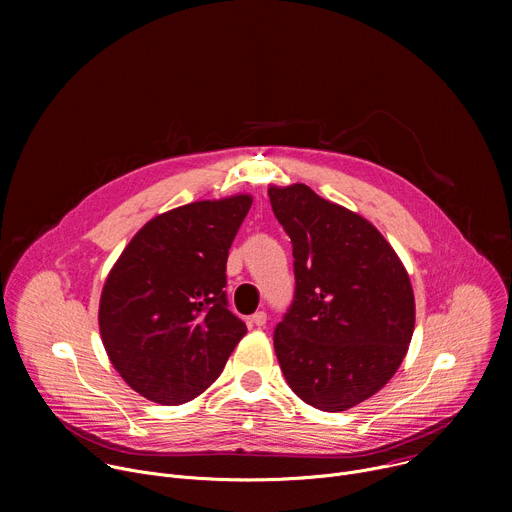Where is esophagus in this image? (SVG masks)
<instances>
[{
	"mask_svg": "<svg viewBox=\"0 0 512 512\" xmlns=\"http://www.w3.org/2000/svg\"><path fill=\"white\" fill-rule=\"evenodd\" d=\"M249 322H251L253 326H257V328H263V326L267 324V314H265V312H255V314L249 318Z\"/></svg>",
	"mask_w": 512,
	"mask_h": 512,
	"instance_id": "obj_1",
	"label": "esophagus"
}]
</instances>
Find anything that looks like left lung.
I'll list each match as a JSON object with an SVG mask.
<instances>
[{"mask_svg": "<svg viewBox=\"0 0 512 512\" xmlns=\"http://www.w3.org/2000/svg\"><path fill=\"white\" fill-rule=\"evenodd\" d=\"M271 208L294 245L296 296L273 346L304 403L338 413L381 391L415 328L409 273L391 243L358 212L306 184L269 186Z\"/></svg>", "mask_w": 512, "mask_h": 512, "instance_id": "left-lung-1", "label": "left lung"}]
</instances>
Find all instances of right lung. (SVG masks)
<instances>
[{
	"mask_svg": "<svg viewBox=\"0 0 512 512\" xmlns=\"http://www.w3.org/2000/svg\"><path fill=\"white\" fill-rule=\"evenodd\" d=\"M251 194L154 216L111 267L99 330L119 377L141 397L180 405L204 393L247 334L227 308V257Z\"/></svg>",
	"mask_w": 512,
	"mask_h": 512,
	"instance_id": "right-lung-1",
	"label": "right lung"
}]
</instances>
